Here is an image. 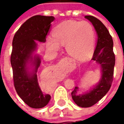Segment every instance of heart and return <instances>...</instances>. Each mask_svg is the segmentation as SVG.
<instances>
[{
  "label": "heart",
  "instance_id": "heart-1",
  "mask_svg": "<svg viewBox=\"0 0 124 124\" xmlns=\"http://www.w3.org/2000/svg\"><path fill=\"white\" fill-rule=\"evenodd\" d=\"M52 36L46 40L47 47L50 50L57 51L61 45H65L68 54L78 60L88 58L95 43L93 26L87 21H64L53 29Z\"/></svg>",
  "mask_w": 124,
  "mask_h": 124
}]
</instances>
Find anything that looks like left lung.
I'll use <instances>...</instances> for the list:
<instances>
[{
	"instance_id": "1",
	"label": "left lung",
	"mask_w": 124,
	"mask_h": 124,
	"mask_svg": "<svg viewBox=\"0 0 124 124\" xmlns=\"http://www.w3.org/2000/svg\"><path fill=\"white\" fill-rule=\"evenodd\" d=\"M96 30L98 40L92 60L100 66L101 78L99 82L89 91L79 93L76 86L72 92V98L78 106L89 108L96 104L104 97L112 85L115 66V55L113 51V40L109 31L101 21L92 16H85Z\"/></svg>"
}]
</instances>
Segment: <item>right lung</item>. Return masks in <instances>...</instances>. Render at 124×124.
<instances>
[{"instance_id":"add662e5","label":"right lung","mask_w":124,"mask_h":124,"mask_svg":"<svg viewBox=\"0 0 124 124\" xmlns=\"http://www.w3.org/2000/svg\"><path fill=\"white\" fill-rule=\"evenodd\" d=\"M54 16L36 15L23 24L15 34L10 56L14 85L18 95L28 106L42 108L51 96L41 90L36 73L41 63L36 41L44 43ZM31 68L32 70H30Z\"/></svg>"}]
</instances>
